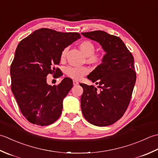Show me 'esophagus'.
<instances>
[{"instance_id": "obj_1", "label": "esophagus", "mask_w": 158, "mask_h": 158, "mask_svg": "<svg viewBox=\"0 0 158 158\" xmlns=\"http://www.w3.org/2000/svg\"><path fill=\"white\" fill-rule=\"evenodd\" d=\"M73 85H78L79 83L78 81H76V80H73Z\"/></svg>"}]
</instances>
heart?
Instances as JSON below:
<instances>
[{
    "instance_id": "b5f03b06",
    "label": "heart",
    "mask_w": 158,
    "mask_h": 158,
    "mask_svg": "<svg viewBox=\"0 0 158 158\" xmlns=\"http://www.w3.org/2000/svg\"><path fill=\"white\" fill-rule=\"evenodd\" d=\"M79 48L82 53L86 56V61L91 63H97L101 60V56L99 54L94 53L95 46L92 41L89 40L82 41L79 44ZM67 49L65 48L61 52L60 59L63 60L65 58ZM89 72V67L86 66L82 67H67L65 69V73L70 78L76 80H79L87 74Z\"/></svg>"
}]
</instances>
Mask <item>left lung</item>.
<instances>
[{
    "instance_id": "8db88e82",
    "label": "left lung",
    "mask_w": 158,
    "mask_h": 158,
    "mask_svg": "<svg viewBox=\"0 0 158 158\" xmlns=\"http://www.w3.org/2000/svg\"><path fill=\"white\" fill-rule=\"evenodd\" d=\"M81 34L97 41L106 52L102 63L87 76L89 80L99 84L100 91L93 85L80 84L83 88L82 114L90 123L108 126L123 117L130 104L136 79L134 57L117 36L102 31Z\"/></svg>"
}]
</instances>
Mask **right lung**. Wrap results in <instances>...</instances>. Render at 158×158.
<instances>
[{
	"mask_svg": "<svg viewBox=\"0 0 158 158\" xmlns=\"http://www.w3.org/2000/svg\"><path fill=\"white\" fill-rule=\"evenodd\" d=\"M81 36L40 28L22 40L15 50L10 74L11 91L27 119L41 126L53 123L62 112L63 100L72 88V80L65 78L57 86L48 85L49 73L60 76L56 68L65 48Z\"/></svg>",
	"mask_w": 158,
	"mask_h": 158,
	"instance_id": "obj_1",
	"label": "right lung"
}]
</instances>
